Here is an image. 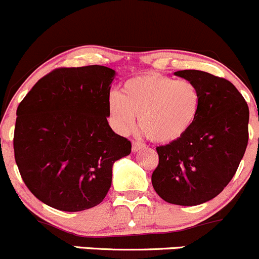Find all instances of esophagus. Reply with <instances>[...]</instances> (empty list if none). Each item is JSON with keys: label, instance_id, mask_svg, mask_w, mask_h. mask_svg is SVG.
Instances as JSON below:
<instances>
[{"label": "esophagus", "instance_id": "obj_1", "mask_svg": "<svg viewBox=\"0 0 259 259\" xmlns=\"http://www.w3.org/2000/svg\"><path fill=\"white\" fill-rule=\"evenodd\" d=\"M146 146L143 145V143H141V142H133L132 143V151L133 152H137V151H140V150H142V148H145Z\"/></svg>", "mask_w": 259, "mask_h": 259}]
</instances>
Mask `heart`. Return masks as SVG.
Wrapping results in <instances>:
<instances>
[{
  "label": "heart",
  "instance_id": "1",
  "mask_svg": "<svg viewBox=\"0 0 259 259\" xmlns=\"http://www.w3.org/2000/svg\"><path fill=\"white\" fill-rule=\"evenodd\" d=\"M201 106L198 87L190 80H176L160 74H145L123 83L119 93L108 98V117L121 135L138 126L157 143L184 137L195 123Z\"/></svg>",
  "mask_w": 259,
  "mask_h": 259
}]
</instances>
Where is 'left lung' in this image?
I'll use <instances>...</instances> for the list:
<instances>
[{
	"instance_id": "8db88e82",
	"label": "left lung",
	"mask_w": 259,
	"mask_h": 259,
	"mask_svg": "<svg viewBox=\"0 0 259 259\" xmlns=\"http://www.w3.org/2000/svg\"><path fill=\"white\" fill-rule=\"evenodd\" d=\"M200 91L201 106L191 130L158 146L152 186L170 204L193 206L211 200L229 184L248 145L249 109L224 78L200 70H179Z\"/></svg>"
}]
</instances>
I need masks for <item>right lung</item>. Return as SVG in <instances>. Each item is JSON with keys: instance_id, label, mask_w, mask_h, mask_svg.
Here are the masks:
<instances>
[{"instance_id": "obj_1", "label": "right lung", "mask_w": 259, "mask_h": 259, "mask_svg": "<svg viewBox=\"0 0 259 259\" xmlns=\"http://www.w3.org/2000/svg\"><path fill=\"white\" fill-rule=\"evenodd\" d=\"M116 71L102 65L58 68L17 107L15 160L30 191L51 208L81 211L103 201L112 167L131 142L109 127Z\"/></svg>"}]
</instances>
